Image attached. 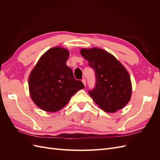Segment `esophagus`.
I'll use <instances>...</instances> for the list:
<instances>
[{
    "label": "esophagus",
    "mask_w": 160,
    "mask_h": 160,
    "mask_svg": "<svg viewBox=\"0 0 160 160\" xmlns=\"http://www.w3.org/2000/svg\"><path fill=\"white\" fill-rule=\"evenodd\" d=\"M82 82H83V85L85 86V85H86V79H85V78H83V79H82Z\"/></svg>",
    "instance_id": "1"
}]
</instances>
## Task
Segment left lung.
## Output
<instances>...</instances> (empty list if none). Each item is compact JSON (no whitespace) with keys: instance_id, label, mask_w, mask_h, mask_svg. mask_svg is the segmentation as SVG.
<instances>
[{"instance_id":"left-lung-1","label":"left lung","mask_w":160,"mask_h":160,"mask_svg":"<svg viewBox=\"0 0 160 160\" xmlns=\"http://www.w3.org/2000/svg\"><path fill=\"white\" fill-rule=\"evenodd\" d=\"M80 53L95 71V86L89 91L95 103L107 113L123 108L132 93L130 76L124 66L113 55L98 48L81 49Z\"/></svg>"}]
</instances>
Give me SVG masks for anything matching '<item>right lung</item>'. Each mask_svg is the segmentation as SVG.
<instances>
[{
  "label": "right lung",
  "mask_w": 160,
  "mask_h": 160,
  "mask_svg": "<svg viewBox=\"0 0 160 160\" xmlns=\"http://www.w3.org/2000/svg\"><path fill=\"white\" fill-rule=\"evenodd\" d=\"M69 52L61 47L43 54L28 77L30 96L37 106L48 112H56L65 106L72 95L84 88L66 65Z\"/></svg>",
  "instance_id": "1"
}]
</instances>
